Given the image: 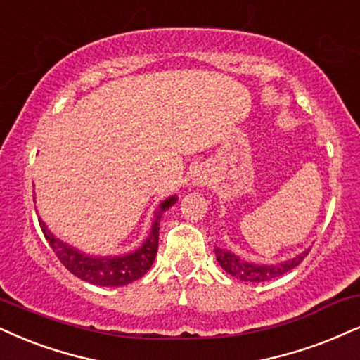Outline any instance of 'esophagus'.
<instances>
[{"instance_id": "esophagus-1", "label": "esophagus", "mask_w": 360, "mask_h": 360, "mask_svg": "<svg viewBox=\"0 0 360 360\" xmlns=\"http://www.w3.org/2000/svg\"><path fill=\"white\" fill-rule=\"evenodd\" d=\"M195 184H197V185H205L207 184V176L197 175V179H195Z\"/></svg>"}]
</instances>
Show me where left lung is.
I'll list each match as a JSON object with an SVG mask.
<instances>
[{
    "label": "left lung",
    "instance_id": "left-lung-1",
    "mask_svg": "<svg viewBox=\"0 0 360 360\" xmlns=\"http://www.w3.org/2000/svg\"><path fill=\"white\" fill-rule=\"evenodd\" d=\"M309 250L310 248L304 250L302 254L295 255L294 259L283 260L281 264H274V265L250 264V262L242 260L240 257H237L229 250H224V248L220 247L215 248V255H217V260H219L220 267L227 274L232 275V277L240 278L243 282H265V281H270V278L281 277V275L287 274L288 270L295 269L297 265L307 257Z\"/></svg>",
    "mask_w": 360,
    "mask_h": 360
}]
</instances>
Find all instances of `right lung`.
I'll use <instances>...</instances> for the list:
<instances>
[{
  "label": "right lung",
  "instance_id": "1",
  "mask_svg": "<svg viewBox=\"0 0 360 360\" xmlns=\"http://www.w3.org/2000/svg\"><path fill=\"white\" fill-rule=\"evenodd\" d=\"M176 200H179L176 195H172V197L165 198V200L160 203L148 237L145 238V242L141 243L136 250H133L130 254L125 255H88L85 252H79L78 248L68 245L66 242H61L60 238H56L55 235L48 230L46 224H44L41 219H38V221L44 233V238L50 243L53 252H55L61 264H63L73 275H77L82 281L93 283V285L122 287L127 285V283L139 281V278L143 277V275L148 272V269L152 267L158 250L160 219H162L163 212H167Z\"/></svg>",
  "mask_w": 360,
  "mask_h": 360
}]
</instances>
